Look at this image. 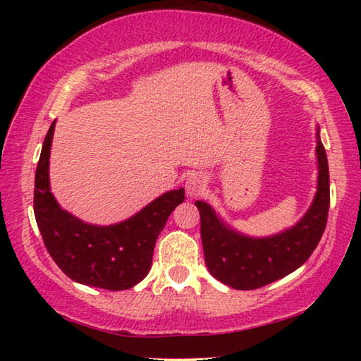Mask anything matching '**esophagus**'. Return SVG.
<instances>
[{"instance_id": "34e87169", "label": "esophagus", "mask_w": 361, "mask_h": 361, "mask_svg": "<svg viewBox=\"0 0 361 361\" xmlns=\"http://www.w3.org/2000/svg\"><path fill=\"white\" fill-rule=\"evenodd\" d=\"M207 183H209V180H207V176L202 173L195 172L189 175L185 183L188 197L192 199V197H197L200 194H204L207 189Z\"/></svg>"}]
</instances>
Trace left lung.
<instances>
[{"instance_id": "left-lung-1", "label": "left lung", "mask_w": 361, "mask_h": 361, "mask_svg": "<svg viewBox=\"0 0 361 361\" xmlns=\"http://www.w3.org/2000/svg\"><path fill=\"white\" fill-rule=\"evenodd\" d=\"M317 161L319 181L314 202L293 228L280 234L262 239L243 235L228 228L209 204L195 202L205 264L213 277L234 290H255L288 276L309 259L325 231L329 209L328 159L319 130Z\"/></svg>"}]
</instances>
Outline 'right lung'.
Here are the masks:
<instances>
[{
	"mask_svg": "<svg viewBox=\"0 0 361 361\" xmlns=\"http://www.w3.org/2000/svg\"><path fill=\"white\" fill-rule=\"evenodd\" d=\"M56 121L49 127L35 175V218L49 255L65 276L103 290H127L148 276L152 252L185 189L162 194L137 215L111 226L84 223L57 204L49 186V156Z\"/></svg>",
	"mask_w": 361,
	"mask_h": 361,
	"instance_id": "1",
	"label": "right lung"
}]
</instances>
